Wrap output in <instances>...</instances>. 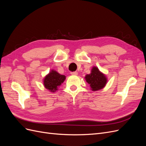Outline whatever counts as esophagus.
Wrapping results in <instances>:
<instances>
[{
    "mask_svg": "<svg viewBox=\"0 0 146 146\" xmlns=\"http://www.w3.org/2000/svg\"><path fill=\"white\" fill-rule=\"evenodd\" d=\"M70 74H71L72 75H78V72H76V71H75V72H70Z\"/></svg>",
    "mask_w": 146,
    "mask_h": 146,
    "instance_id": "obj_1",
    "label": "esophagus"
}]
</instances>
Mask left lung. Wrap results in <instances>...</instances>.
<instances>
[{
  "label": "left lung",
  "instance_id": "left-lung-1",
  "mask_svg": "<svg viewBox=\"0 0 146 146\" xmlns=\"http://www.w3.org/2000/svg\"><path fill=\"white\" fill-rule=\"evenodd\" d=\"M85 79L86 82L90 85L92 90L94 91L102 89L107 82L105 75L100 72L97 67L92 68L91 73L86 75Z\"/></svg>",
  "mask_w": 146,
  "mask_h": 146
}]
</instances>
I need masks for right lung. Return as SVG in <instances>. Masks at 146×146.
<instances>
[{"label": "right lung", "instance_id": "obj_1", "mask_svg": "<svg viewBox=\"0 0 146 146\" xmlns=\"http://www.w3.org/2000/svg\"><path fill=\"white\" fill-rule=\"evenodd\" d=\"M65 78L64 75H60L55 70H52L44 78V85L46 89L54 92L58 90V87L63 83Z\"/></svg>", "mask_w": 146, "mask_h": 146}]
</instances>
